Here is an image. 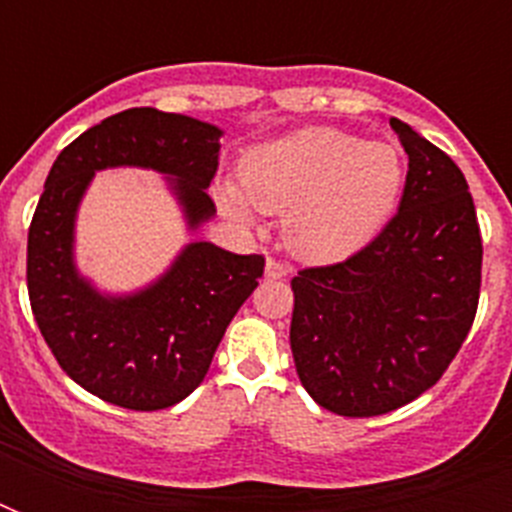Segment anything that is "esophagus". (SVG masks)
I'll list each match as a JSON object with an SVG mask.
<instances>
[{
	"mask_svg": "<svg viewBox=\"0 0 512 512\" xmlns=\"http://www.w3.org/2000/svg\"><path fill=\"white\" fill-rule=\"evenodd\" d=\"M289 273H292V268L279 263V260H268V263H265V276H268V279H287Z\"/></svg>",
	"mask_w": 512,
	"mask_h": 512,
	"instance_id": "esophagus-1",
	"label": "esophagus"
}]
</instances>
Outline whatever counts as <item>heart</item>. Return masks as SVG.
Listing matches in <instances>:
<instances>
[{"instance_id":"obj_1","label":"heart","mask_w":512,"mask_h":512,"mask_svg":"<svg viewBox=\"0 0 512 512\" xmlns=\"http://www.w3.org/2000/svg\"><path fill=\"white\" fill-rule=\"evenodd\" d=\"M239 177L241 191L231 183L217 188L228 215L244 220L249 201L284 212L289 249L332 263L364 249L388 225L404 191L406 162L385 140L303 127L249 151Z\"/></svg>"}]
</instances>
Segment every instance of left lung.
Masks as SVG:
<instances>
[{"label": "left lung", "instance_id": "left-lung-1", "mask_svg": "<svg viewBox=\"0 0 512 512\" xmlns=\"http://www.w3.org/2000/svg\"><path fill=\"white\" fill-rule=\"evenodd\" d=\"M390 127L409 156L396 217L345 263L292 279L297 377L342 417L388 414L433 388L468 337L481 292L468 180L409 124Z\"/></svg>", "mask_w": 512, "mask_h": 512}]
</instances>
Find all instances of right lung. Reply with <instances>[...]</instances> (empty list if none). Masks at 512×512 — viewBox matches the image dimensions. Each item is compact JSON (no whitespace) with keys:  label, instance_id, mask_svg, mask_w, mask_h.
I'll return each mask as SVG.
<instances>
[{"label":"right lung","instance_id":"1","mask_svg":"<svg viewBox=\"0 0 512 512\" xmlns=\"http://www.w3.org/2000/svg\"><path fill=\"white\" fill-rule=\"evenodd\" d=\"M223 130L183 114L130 108L60 151L28 228V300L60 369L108 404L156 412L191 396L244 300L263 255L191 241L148 287L106 295L74 260L76 212L92 177L114 167L164 175L188 231L212 220L209 183Z\"/></svg>","mask_w":512,"mask_h":512}]
</instances>
